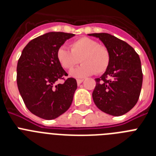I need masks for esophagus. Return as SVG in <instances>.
<instances>
[{
	"instance_id": "obj_1",
	"label": "esophagus",
	"mask_w": 156,
	"mask_h": 156,
	"mask_svg": "<svg viewBox=\"0 0 156 156\" xmlns=\"http://www.w3.org/2000/svg\"><path fill=\"white\" fill-rule=\"evenodd\" d=\"M83 80H81V79H78V80H76L77 84L80 85V83H81L83 82Z\"/></svg>"
}]
</instances>
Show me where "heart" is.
Returning <instances> with one entry per match:
<instances>
[{"instance_id":"1","label":"heart","mask_w":156,"mask_h":156,"mask_svg":"<svg viewBox=\"0 0 156 156\" xmlns=\"http://www.w3.org/2000/svg\"><path fill=\"white\" fill-rule=\"evenodd\" d=\"M70 51L66 47L58 48L56 58L65 69H71L78 63L80 67L73 69L70 75L74 77H84L96 74H102L110 64L109 51L105 45L98 44L95 40L89 37H81L69 44Z\"/></svg>"}]
</instances>
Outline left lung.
Returning <instances> with one entry per match:
<instances>
[{"instance_id":"8db88e82","label":"left lung","mask_w":156,"mask_h":156,"mask_svg":"<svg viewBox=\"0 0 156 156\" xmlns=\"http://www.w3.org/2000/svg\"><path fill=\"white\" fill-rule=\"evenodd\" d=\"M88 35L99 38L110 53L108 68L95 79L94 102L105 113L123 115L134 107L140 96L143 73L139 55L127 43L111 34Z\"/></svg>"}]
</instances>
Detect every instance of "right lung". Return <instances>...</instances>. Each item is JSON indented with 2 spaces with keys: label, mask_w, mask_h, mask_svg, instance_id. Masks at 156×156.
Wrapping results in <instances>:
<instances>
[{
  "label": "right lung",
  "mask_w": 156,
  "mask_h": 156,
  "mask_svg": "<svg viewBox=\"0 0 156 156\" xmlns=\"http://www.w3.org/2000/svg\"><path fill=\"white\" fill-rule=\"evenodd\" d=\"M74 34L50 32L32 40L23 50L17 64V85L27 108L37 116L54 119L71 105L77 88L74 78L59 64L56 51ZM64 79L62 85L56 84Z\"/></svg>",
  "instance_id": "obj_1"
}]
</instances>
